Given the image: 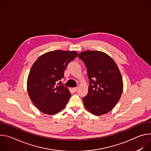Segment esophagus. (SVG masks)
Listing matches in <instances>:
<instances>
[{"mask_svg": "<svg viewBox=\"0 0 151 151\" xmlns=\"http://www.w3.org/2000/svg\"><path fill=\"white\" fill-rule=\"evenodd\" d=\"M72 90H73L74 92H76V91L78 90V87H75V88H72Z\"/></svg>", "mask_w": 151, "mask_h": 151, "instance_id": "esophagus-1", "label": "esophagus"}]
</instances>
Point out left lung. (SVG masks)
Here are the masks:
<instances>
[{"mask_svg": "<svg viewBox=\"0 0 151 151\" xmlns=\"http://www.w3.org/2000/svg\"><path fill=\"white\" fill-rule=\"evenodd\" d=\"M78 57L87 69L89 87L83 97L85 107L91 113L101 115L111 111L118 102L123 90L121 73L114 60L98 51H86Z\"/></svg>", "mask_w": 151, "mask_h": 151, "instance_id": "obj_1", "label": "left lung"}]
</instances>
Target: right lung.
Returning <instances> with one entry per match:
<instances>
[{"mask_svg":"<svg viewBox=\"0 0 151 151\" xmlns=\"http://www.w3.org/2000/svg\"><path fill=\"white\" fill-rule=\"evenodd\" d=\"M77 55L76 51H50L40 56L33 64L27 79V91L42 112L54 115L66 106L71 94L57 82L64 78V70Z\"/></svg>","mask_w":151,"mask_h":151,"instance_id":"add662e5","label":"right lung"}]
</instances>
